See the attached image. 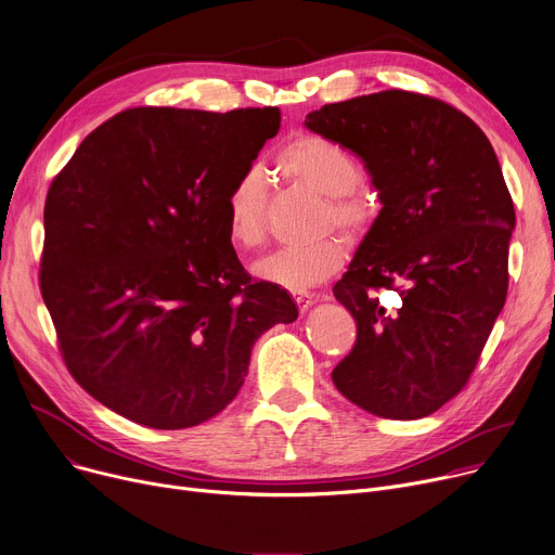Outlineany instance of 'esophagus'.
<instances>
[{
    "label": "esophagus",
    "instance_id": "34e87169",
    "mask_svg": "<svg viewBox=\"0 0 555 555\" xmlns=\"http://www.w3.org/2000/svg\"><path fill=\"white\" fill-rule=\"evenodd\" d=\"M292 297H294V301H297V306H299V310L301 312H306L317 299H314V294H310V292H292Z\"/></svg>",
    "mask_w": 555,
    "mask_h": 555
}]
</instances>
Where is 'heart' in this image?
Listing matches in <instances>:
<instances>
[{
  "label": "heart",
  "instance_id": "b5f03b06",
  "mask_svg": "<svg viewBox=\"0 0 555 555\" xmlns=\"http://www.w3.org/2000/svg\"><path fill=\"white\" fill-rule=\"evenodd\" d=\"M276 167L285 178L327 196V223L335 220L346 230H363L371 223V205L354 192L361 182V165L341 144L312 133L294 135L279 150ZM266 203V184L256 171H245L232 182L223 203V218L236 247H254L263 241ZM344 261V238L325 236L312 245L274 251L258 261L254 272L268 283L301 292L330 279Z\"/></svg>",
  "mask_w": 555,
  "mask_h": 555
}]
</instances>
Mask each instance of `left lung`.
Returning a JSON list of instances; mask_svg holds the SVG:
<instances>
[{
	"mask_svg": "<svg viewBox=\"0 0 555 555\" xmlns=\"http://www.w3.org/2000/svg\"><path fill=\"white\" fill-rule=\"evenodd\" d=\"M306 127L363 160L382 209L332 287L357 321L332 382L359 409L420 420L468 382L504 308L515 209L485 131L411 91L325 104ZM379 288L402 299L386 311Z\"/></svg>",
	"mask_w": 555,
	"mask_h": 555,
	"instance_id": "8db88e82",
	"label": "left lung"
}]
</instances>
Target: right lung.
Returning <instances> with one entry per match:
<instances>
[{"label":"right lung","instance_id":"obj_1","mask_svg":"<svg viewBox=\"0 0 555 555\" xmlns=\"http://www.w3.org/2000/svg\"><path fill=\"white\" fill-rule=\"evenodd\" d=\"M281 111L127 108L51 182L40 287L68 373L114 413L198 426L238 395L256 339L299 317L251 281L225 230L232 182Z\"/></svg>","mask_w":555,"mask_h":555}]
</instances>
